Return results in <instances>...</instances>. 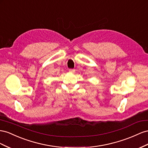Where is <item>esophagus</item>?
Wrapping results in <instances>:
<instances>
[{
    "label": "esophagus",
    "mask_w": 148,
    "mask_h": 148,
    "mask_svg": "<svg viewBox=\"0 0 148 148\" xmlns=\"http://www.w3.org/2000/svg\"><path fill=\"white\" fill-rule=\"evenodd\" d=\"M69 73H75V70L74 69H71L69 70Z\"/></svg>",
    "instance_id": "esophagus-1"
}]
</instances>
